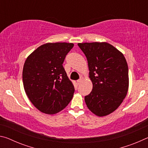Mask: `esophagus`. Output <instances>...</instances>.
Returning a JSON list of instances; mask_svg holds the SVG:
<instances>
[{
	"instance_id": "obj_1",
	"label": "esophagus",
	"mask_w": 148,
	"mask_h": 148,
	"mask_svg": "<svg viewBox=\"0 0 148 148\" xmlns=\"http://www.w3.org/2000/svg\"><path fill=\"white\" fill-rule=\"evenodd\" d=\"M83 79H84V77H83V76H80L79 79L77 81V84H81V83H82V82L83 81Z\"/></svg>"
}]
</instances>
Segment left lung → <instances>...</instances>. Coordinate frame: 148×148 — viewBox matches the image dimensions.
Here are the masks:
<instances>
[{
  "instance_id": "1",
  "label": "left lung",
  "mask_w": 148,
  "mask_h": 148,
  "mask_svg": "<svg viewBox=\"0 0 148 148\" xmlns=\"http://www.w3.org/2000/svg\"><path fill=\"white\" fill-rule=\"evenodd\" d=\"M87 57L89 77L92 83L85 102L97 116L115 111L126 97L129 88V69L121 52L106 42L77 44Z\"/></svg>"
}]
</instances>
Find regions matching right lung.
<instances>
[{
	"mask_svg": "<svg viewBox=\"0 0 148 148\" xmlns=\"http://www.w3.org/2000/svg\"><path fill=\"white\" fill-rule=\"evenodd\" d=\"M74 44L42 45L27 57L23 69V87L32 104L40 111L55 114L63 110L73 97L74 87L62 63Z\"/></svg>",
	"mask_w": 148,
	"mask_h": 148,
	"instance_id": "add662e5",
	"label": "right lung"
}]
</instances>
